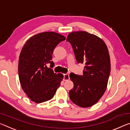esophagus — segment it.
<instances>
[{"instance_id":"obj_1","label":"esophagus","mask_w":130,"mask_h":130,"mask_svg":"<svg viewBox=\"0 0 130 130\" xmlns=\"http://www.w3.org/2000/svg\"><path fill=\"white\" fill-rule=\"evenodd\" d=\"M69 74H63V80L67 81L69 80Z\"/></svg>"}]
</instances>
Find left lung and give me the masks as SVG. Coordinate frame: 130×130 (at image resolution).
I'll list each match as a JSON object with an SVG mask.
<instances>
[{
    "label": "left lung",
    "instance_id": "8db88e82",
    "mask_svg": "<svg viewBox=\"0 0 130 130\" xmlns=\"http://www.w3.org/2000/svg\"><path fill=\"white\" fill-rule=\"evenodd\" d=\"M67 41L71 44L77 63L85 64L82 76L70 74L74 87L69 98L81 107H91L107 89L111 71L108 50L99 37L84 31L70 32Z\"/></svg>",
    "mask_w": 130,
    "mask_h": 130
}]
</instances>
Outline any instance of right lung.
I'll list each match as a JSON object with an SVG mask.
<instances>
[{
	"label": "right lung",
	"mask_w": 130,
	"mask_h": 130,
	"mask_svg": "<svg viewBox=\"0 0 130 130\" xmlns=\"http://www.w3.org/2000/svg\"><path fill=\"white\" fill-rule=\"evenodd\" d=\"M65 37L55 32L34 35L26 41L19 57L18 75L25 93L31 100L41 103L53 98L61 85L63 74L54 73L51 68L54 49ZM47 63L51 64L47 68Z\"/></svg>",
	"instance_id": "obj_1"
}]
</instances>
